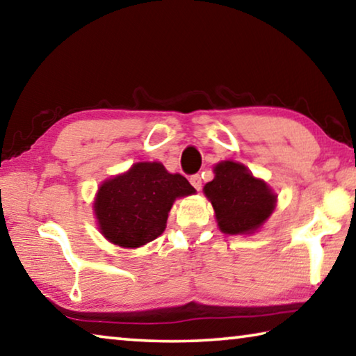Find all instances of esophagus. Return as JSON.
Wrapping results in <instances>:
<instances>
[{"instance_id": "34e87169", "label": "esophagus", "mask_w": 356, "mask_h": 356, "mask_svg": "<svg viewBox=\"0 0 356 356\" xmlns=\"http://www.w3.org/2000/svg\"><path fill=\"white\" fill-rule=\"evenodd\" d=\"M190 182H191V185H193V186H195L196 190H201V186H202V179H201L200 174H195V176H191V177H190Z\"/></svg>"}]
</instances>
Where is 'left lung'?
I'll use <instances>...</instances> for the list:
<instances>
[{
  "instance_id": "8db88e82",
  "label": "left lung",
  "mask_w": 356,
  "mask_h": 356,
  "mask_svg": "<svg viewBox=\"0 0 356 356\" xmlns=\"http://www.w3.org/2000/svg\"><path fill=\"white\" fill-rule=\"evenodd\" d=\"M215 177L204 186L212 202L221 232L237 236L261 227L276 206V195L248 168L237 161H221L213 168Z\"/></svg>"
}]
</instances>
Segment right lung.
<instances>
[{
    "instance_id": "right-lung-1",
    "label": "right lung",
    "mask_w": 356,
    "mask_h": 356,
    "mask_svg": "<svg viewBox=\"0 0 356 356\" xmlns=\"http://www.w3.org/2000/svg\"><path fill=\"white\" fill-rule=\"evenodd\" d=\"M195 191L159 161L135 163L100 185L94 201L100 232L122 248H140L161 236L174 201Z\"/></svg>"
}]
</instances>
